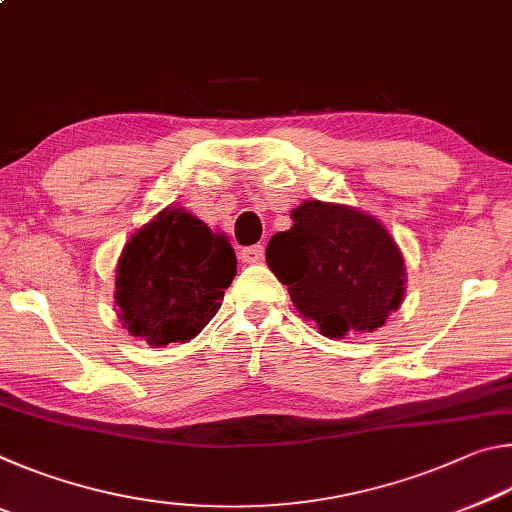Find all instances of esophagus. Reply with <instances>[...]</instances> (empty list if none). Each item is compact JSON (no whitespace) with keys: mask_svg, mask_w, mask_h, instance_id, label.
Masks as SVG:
<instances>
[{"mask_svg":"<svg viewBox=\"0 0 512 512\" xmlns=\"http://www.w3.org/2000/svg\"><path fill=\"white\" fill-rule=\"evenodd\" d=\"M262 257H264V246H259V244L246 246L244 250H241V262H246V264L262 262Z\"/></svg>","mask_w":512,"mask_h":512,"instance_id":"1","label":"esophagus"}]
</instances>
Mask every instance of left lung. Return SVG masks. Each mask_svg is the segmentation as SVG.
Segmentation results:
<instances>
[{
	"label": "left lung",
	"mask_w": 512,
	"mask_h": 512,
	"mask_svg": "<svg viewBox=\"0 0 512 512\" xmlns=\"http://www.w3.org/2000/svg\"><path fill=\"white\" fill-rule=\"evenodd\" d=\"M291 230L266 248L268 268L320 334L375 332L404 298V259L375 216L348 205L305 201Z\"/></svg>",
	"instance_id": "left-lung-1"
}]
</instances>
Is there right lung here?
<instances>
[{"label": "right lung", "mask_w": 512, "mask_h": 512, "mask_svg": "<svg viewBox=\"0 0 512 512\" xmlns=\"http://www.w3.org/2000/svg\"><path fill=\"white\" fill-rule=\"evenodd\" d=\"M237 275L230 241L183 207H167L128 239L115 300L128 334L151 348L187 343L210 323Z\"/></svg>", "instance_id": "add662e5"}]
</instances>
